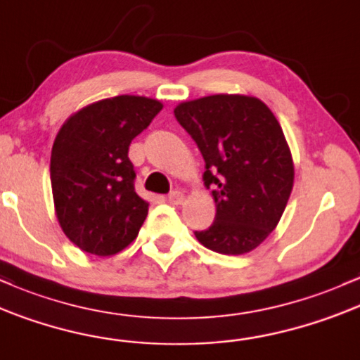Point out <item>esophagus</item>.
Wrapping results in <instances>:
<instances>
[{
  "instance_id": "obj_1",
  "label": "esophagus",
  "mask_w": 360,
  "mask_h": 360,
  "mask_svg": "<svg viewBox=\"0 0 360 360\" xmlns=\"http://www.w3.org/2000/svg\"><path fill=\"white\" fill-rule=\"evenodd\" d=\"M184 199H185L184 192H180V191H173L168 193V202L173 205H180L181 202H184Z\"/></svg>"
}]
</instances>
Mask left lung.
Here are the masks:
<instances>
[{"label": "left lung", "instance_id": "obj_1", "mask_svg": "<svg viewBox=\"0 0 360 360\" xmlns=\"http://www.w3.org/2000/svg\"><path fill=\"white\" fill-rule=\"evenodd\" d=\"M205 161L204 185L214 188V223L195 238L223 255L255 250L276 229L294 184L288 141L262 100L211 95L175 108Z\"/></svg>", "mask_w": 360, "mask_h": 360}]
</instances>
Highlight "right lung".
<instances>
[{"label":"right lung","mask_w":360,"mask_h":360,"mask_svg":"<svg viewBox=\"0 0 360 360\" xmlns=\"http://www.w3.org/2000/svg\"><path fill=\"white\" fill-rule=\"evenodd\" d=\"M161 108L146 96L100 100L71 115L56 136L51 155L56 216L83 252L110 257L136 240L149 204L136 193L127 153Z\"/></svg>","instance_id":"add662e5"}]
</instances>
